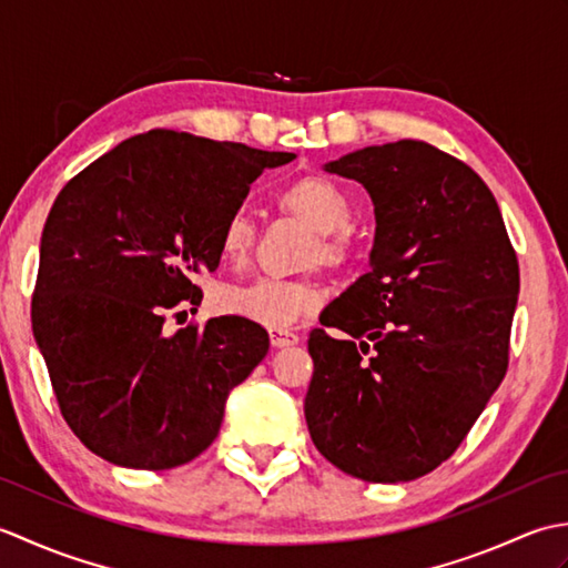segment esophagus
<instances>
[{
    "mask_svg": "<svg viewBox=\"0 0 568 568\" xmlns=\"http://www.w3.org/2000/svg\"><path fill=\"white\" fill-rule=\"evenodd\" d=\"M271 334V344L275 348H285V346H293L300 342V336L295 332H287V329H268Z\"/></svg>",
    "mask_w": 568,
    "mask_h": 568,
    "instance_id": "34e87169",
    "label": "esophagus"
}]
</instances>
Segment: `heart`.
Here are the masks:
<instances>
[{
	"instance_id": "heart-1",
	"label": "heart",
	"mask_w": 568,
	"mask_h": 568,
	"mask_svg": "<svg viewBox=\"0 0 568 568\" xmlns=\"http://www.w3.org/2000/svg\"><path fill=\"white\" fill-rule=\"evenodd\" d=\"M283 207L307 222L317 236L310 261L342 265L348 258V236L344 229L352 222V200L329 178L307 175L281 192ZM256 241V226L246 212L229 214L220 229V253L226 263L241 265ZM320 303L317 287L307 281H281L258 277L244 285H226L216 293V307L224 315L263 324L271 329H287L310 315Z\"/></svg>"
}]
</instances>
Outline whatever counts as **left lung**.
I'll return each instance as SVG.
<instances>
[{"mask_svg":"<svg viewBox=\"0 0 568 568\" xmlns=\"http://www.w3.org/2000/svg\"><path fill=\"white\" fill-rule=\"evenodd\" d=\"M324 171L366 187L376 239L368 273L320 317L346 339L310 334V437L348 476L415 480L456 452L508 371L517 256L488 185L425 141Z\"/></svg>","mask_w":568,"mask_h":568,"instance_id":"8db88e82","label":"left lung"}]
</instances>
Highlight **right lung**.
Masks as SVG:
<instances>
[{"label":"right lung","instance_id":"add662e5","mask_svg":"<svg viewBox=\"0 0 568 568\" xmlns=\"http://www.w3.org/2000/svg\"><path fill=\"white\" fill-rule=\"evenodd\" d=\"M295 153L155 129L100 155L60 190L41 234L33 339L70 429L126 468L163 470L220 434L226 397L268 354L256 322L163 329L200 305L220 229L265 168Z\"/></svg>","mask_w":568,"mask_h":568}]
</instances>
